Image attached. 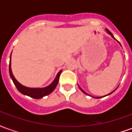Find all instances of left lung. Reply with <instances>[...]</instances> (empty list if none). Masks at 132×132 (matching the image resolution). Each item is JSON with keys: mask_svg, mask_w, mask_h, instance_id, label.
Segmentation results:
<instances>
[{"mask_svg": "<svg viewBox=\"0 0 132 132\" xmlns=\"http://www.w3.org/2000/svg\"><path fill=\"white\" fill-rule=\"evenodd\" d=\"M106 31H107V32H108V34H109V35H111V37H112V38H113V39H115V38L114 37L113 35H112V33H111V32H110V30H108V29H106ZM79 88H80V90H81V91L83 92V93H85V94H86V95H88V94H87V93H86V92L84 91V90H83V89H82V88H80V86H79ZM114 91H113V92H114ZM113 92H112V93H110V94L107 95H110L111 93H113ZM107 95H105V96H103V97H105V96H107ZM101 97H96V98H101Z\"/></svg>", "mask_w": 132, "mask_h": 132, "instance_id": "1", "label": "left lung"}]
</instances>
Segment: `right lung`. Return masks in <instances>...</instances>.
Masks as SVG:
<instances>
[{
    "label": "right lung",
    "mask_w": 132,
    "mask_h": 132,
    "mask_svg": "<svg viewBox=\"0 0 132 132\" xmlns=\"http://www.w3.org/2000/svg\"><path fill=\"white\" fill-rule=\"evenodd\" d=\"M10 63H9V72H10V78H12L13 83L15 84V86H16L17 89L22 94L24 95H27V96H30V97L35 98V99H40L42 97H43L44 96L50 94L51 93L54 91V90L56 87L58 83H59V76H60L61 73L62 71H60L58 73V74L56 75V76L55 78L54 81L49 86H47V87L42 88H27V87H25V86L21 85L15 78L13 73H12V70H11V63H10L11 55H10Z\"/></svg>",
    "instance_id": "1"
}]
</instances>
